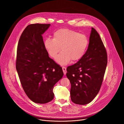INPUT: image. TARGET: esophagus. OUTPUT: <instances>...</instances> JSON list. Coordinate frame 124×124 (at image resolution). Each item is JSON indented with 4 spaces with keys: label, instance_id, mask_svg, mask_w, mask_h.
I'll return each mask as SVG.
<instances>
[{
    "label": "esophagus",
    "instance_id": "34e87169",
    "mask_svg": "<svg viewBox=\"0 0 124 124\" xmlns=\"http://www.w3.org/2000/svg\"><path fill=\"white\" fill-rule=\"evenodd\" d=\"M62 70H63V72L64 73V75H66L67 73V70H66V68L65 67H62Z\"/></svg>",
    "mask_w": 124,
    "mask_h": 124
}]
</instances>
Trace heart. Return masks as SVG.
Returning <instances> with one entry per match:
<instances>
[{
    "instance_id": "1",
    "label": "heart",
    "mask_w": 124,
    "mask_h": 124,
    "mask_svg": "<svg viewBox=\"0 0 124 124\" xmlns=\"http://www.w3.org/2000/svg\"><path fill=\"white\" fill-rule=\"evenodd\" d=\"M89 44L85 34L67 28H61L53 34V39L47 38L44 41V46L48 54L55 58L56 62L65 65L70 61H77L84 55Z\"/></svg>"
}]
</instances>
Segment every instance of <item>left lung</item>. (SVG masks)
Listing matches in <instances>:
<instances>
[{"mask_svg":"<svg viewBox=\"0 0 124 124\" xmlns=\"http://www.w3.org/2000/svg\"><path fill=\"white\" fill-rule=\"evenodd\" d=\"M108 63L107 53L97 31L91 28L88 49L76 64L68 66L66 76L70 80L72 101L84 105L99 93Z\"/></svg>","mask_w":124,"mask_h":124,"instance_id":"left-lung-1","label":"left lung"}]
</instances>
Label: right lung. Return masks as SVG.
<instances>
[{
	"label": "right lung",
	"mask_w": 124,
	"mask_h": 124,
	"mask_svg": "<svg viewBox=\"0 0 124 124\" xmlns=\"http://www.w3.org/2000/svg\"><path fill=\"white\" fill-rule=\"evenodd\" d=\"M50 24H31L22 33L17 47L16 69L23 89L33 102L46 103L54 98L53 89L62 78V68L48 56L42 35Z\"/></svg>",
	"instance_id": "obj_1"
}]
</instances>
